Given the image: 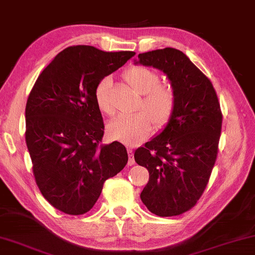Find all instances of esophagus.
<instances>
[{
	"instance_id": "1",
	"label": "esophagus",
	"mask_w": 255,
	"mask_h": 255,
	"mask_svg": "<svg viewBox=\"0 0 255 255\" xmlns=\"http://www.w3.org/2000/svg\"><path fill=\"white\" fill-rule=\"evenodd\" d=\"M128 151V155H129V160H128V165L131 166L135 164V159H134V151H132V149H130V147H128L127 149Z\"/></svg>"
}]
</instances>
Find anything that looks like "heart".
I'll return each instance as SVG.
<instances>
[{
    "mask_svg": "<svg viewBox=\"0 0 255 255\" xmlns=\"http://www.w3.org/2000/svg\"><path fill=\"white\" fill-rule=\"evenodd\" d=\"M125 79L138 94L144 95L143 108L149 112L121 113L109 124V132L112 137L128 144H136L147 137L152 128V121L157 127L168 123L175 109V94L170 86L159 85L158 74L144 66H132L125 72ZM112 78L108 75L100 80L95 88V100L106 115L113 113L111 101Z\"/></svg>",
    "mask_w": 255,
    "mask_h": 255,
    "instance_id": "heart-1",
    "label": "heart"
}]
</instances>
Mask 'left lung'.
<instances>
[{
	"mask_svg": "<svg viewBox=\"0 0 255 255\" xmlns=\"http://www.w3.org/2000/svg\"><path fill=\"white\" fill-rule=\"evenodd\" d=\"M134 62L165 73L175 94L165 128L135 151V161L150 175L140 199L155 215H180L203 195L215 164L222 126L218 96L206 75L177 49L144 52Z\"/></svg>",
	"mask_w": 255,
	"mask_h": 255,
	"instance_id": "1",
	"label": "left lung"
}]
</instances>
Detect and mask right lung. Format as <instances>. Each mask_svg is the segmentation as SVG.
<instances>
[{"mask_svg": "<svg viewBox=\"0 0 255 255\" xmlns=\"http://www.w3.org/2000/svg\"><path fill=\"white\" fill-rule=\"evenodd\" d=\"M134 55L91 45L68 47L44 68L30 90L26 144L37 187L58 211L70 215L90 211L104 182L127 164L123 144L101 145L104 124L95 88Z\"/></svg>", "mask_w": 255, "mask_h": 255, "instance_id": "1", "label": "right lung"}]
</instances>
